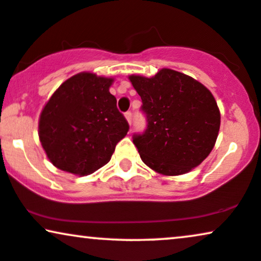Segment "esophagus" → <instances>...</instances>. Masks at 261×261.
Masks as SVG:
<instances>
[{"mask_svg": "<svg viewBox=\"0 0 261 261\" xmlns=\"http://www.w3.org/2000/svg\"><path fill=\"white\" fill-rule=\"evenodd\" d=\"M125 118H126V120L128 121V124L131 125V121H133V113H131L130 111L126 112V113H125Z\"/></svg>", "mask_w": 261, "mask_h": 261, "instance_id": "34e87169", "label": "esophagus"}]
</instances>
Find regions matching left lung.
Wrapping results in <instances>:
<instances>
[{
  "label": "left lung",
  "mask_w": 261,
  "mask_h": 261,
  "mask_svg": "<svg viewBox=\"0 0 261 261\" xmlns=\"http://www.w3.org/2000/svg\"><path fill=\"white\" fill-rule=\"evenodd\" d=\"M147 127L133 142L147 166L166 176L189 172L208 156L220 126L213 95L189 75L163 68L154 77L130 75Z\"/></svg>",
  "instance_id": "1"
}]
</instances>
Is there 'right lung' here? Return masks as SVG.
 Here are the masks:
<instances>
[{
    "label": "right lung",
    "instance_id": "right-lung-1",
    "mask_svg": "<svg viewBox=\"0 0 261 261\" xmlns=\"http://www.w3.org/2000/svg\"><path fill=\"white\" fill-rule=\"evenodd\" d=\"M112 78L83 72L64 82L41 113L39 141L54 166L79 176L111 160L128 123L110 92Z\"/></svg>",
    "mask_w": 261,
    "mask_h": 261
}]
</instances>
